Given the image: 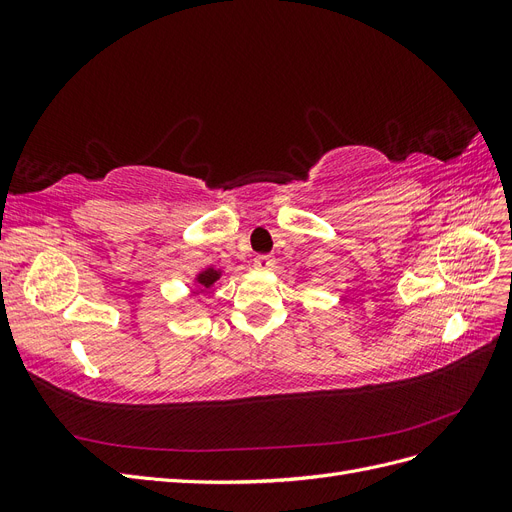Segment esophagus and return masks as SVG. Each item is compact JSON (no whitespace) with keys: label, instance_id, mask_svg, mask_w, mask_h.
I'll return each mask as SVG.
<instances>
[{"label":"esophagus","instance_id":"1","mask_svg":"<svg viewBox=\"0 0 512 512\" xmlns=\"http://www.w3.org/2000/svg\"><path fill=\"white\" fill-rule=\"evenodd\" d=\"M273 265H275V258L269 256V254H260V256L254 258V267H256V269L267 271V269H271Z\"/></svg>","mask_w":512,"mask_h":512}]
</instances>
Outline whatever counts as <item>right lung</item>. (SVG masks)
I'll list each match as a JSON object with an SVG mask.
<instances>
[{"instance_id": "obj_1", "label": "right lung", "mask_w": 512, "mask_h": 512, "mask_svg": "<svg viewBox=\"0 0 512 512\" xmlns=\"http://www.w3.org/2000/svg\"><path fill=\"white\" fill-rule=\"evenodd\" d=\"M218 280H220V271H215V269H205L203 273H198V277H196V282L200 286H205V288H211Z\"/></svg>"}]
</instances>
